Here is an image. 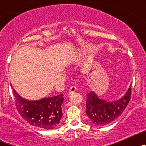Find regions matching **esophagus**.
I'll list each match as a JSON object with an SVG mask.
<instances>
[{
	"mask_svg": "<svg viewBox=\"0 0 146 146\" xmlns=\"http://www.w3.org/2000/svg\"><path fill=\"white\" fill-rule=\"evenodd\" d=\"M76 91H77V88L75 86H72V87H70V88L69 90V94H72V93H74Z\"/></svg>",
	"mask_w": 146,
	"mask_h": 146,
	"instance_id": "obj_1",
	"label": "esophagus"
}]
</instances>
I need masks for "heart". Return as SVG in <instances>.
Returning a JSON list of instances; mask_svg holds the SVG:
<instances>
[{"label":"heart","instance_id":"heart-1","mask_svg":"<svg viewBox=\"0 0 146 146\" xmlns=\"http://www.w3.org/2000/svg\"><path fill=\"white\" fill-rule=\"evenodd\" d=\"M88 51V49L87 47H84V48H82V50H80V53L81 54L86 53V52H87Z\"/></svg>","mask_w":146,"mask_h":146}]
</instances>
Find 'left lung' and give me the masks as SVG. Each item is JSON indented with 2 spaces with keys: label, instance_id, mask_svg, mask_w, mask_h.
I'll list each match as a JSON object with an SVG mask.
<instances>
[{
  "label": "left lung",
  "instance_id": "obj_1",
  "mask_svg": "<svg viewBox=\"0 0 146 146\" xmlns=\"http://www.w3.org/2000/svg\"><path fill=\"white\" fill-rule=\"evenodd\" d=\"M131 96V85L120 99L107 101L100 99L94 91L87 94L86 113L93 124L102 126L116 119L126 108Z\"/></svg>",
  "mask_w": 146,
  "mask_h": 146
}]
</instances>
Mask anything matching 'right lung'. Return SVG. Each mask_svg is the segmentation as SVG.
<instances>
[{
    "label": "right lung",
    "mask_w": 146,
    "mask_h": 146,
    "mask_svg": "<svg viewBox=\"0 0 146 146\" xmlns=\"http://www.w3.org/2000/svg\"><path fill=\"white\" fill-rule=\"evenodd\" d=\"M13 93L17 110L30 124L43 129H52L58 126L63 115L61 105L64 94L31 101L22 97L14 88Z\"/></svg>",
    "instance_id": "right-lung-1"
}]
</instances>
